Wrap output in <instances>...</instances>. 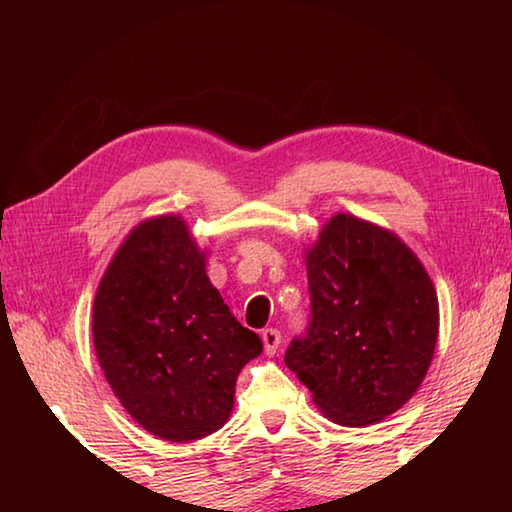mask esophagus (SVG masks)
I'll return each instance as SVG.
<instances>
[{
    "mask_svg": "<svg viewBox=\"0 0 512 512\" xmlns=\"http://www.w3.org/2000/svg\"><path fill=\"white\" fill-rule=\"evenodd\" d=\"M262 341H264V352L268 354V357H273V354L277 352V348H280L282 336H280V332H277V329L268 327V329H264V332H262Z\"/></svg>",
    "mask_w": 512,
    "mask_h": 512,
    "instance_id": "obj_1",
    "label": "esophagus"
}]
</instances>
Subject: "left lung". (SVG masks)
Listing matches in <instances>:
<instances>
[{"instance_id":"left-lung-1","label":"left lung","mask_w":512,"mask_h":512,"mask_svg":"<svg viewBox=\"0 0 512 512\" xmlns=\"http://www.w3.org/2000/svg\"><path fill=\"white\" fill-rule=\"evenodd\" d=\"M311 318L284 363L343 427H366L411 400L438 341V296L404 241L336 214L307 250Z\"/></svg>"}]
</instances>
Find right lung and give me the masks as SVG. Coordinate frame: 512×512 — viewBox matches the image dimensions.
<instances>
[{"label": "right lung", "mask_w": 512, "mask_h": 512, "mask_svg": "<svg viewBox=\"0 0 512 512\" xmlns=\"http://www.w3.org/2000/svg\"><path fill=\"white\" fill-rule=\"evenodd\" d=\"M92 336L121 406L171 443L219 431L241 368L262 354V339L230 314L176 214L142 221L119 246L94 298Z\"/></svg>", "instance_id": "1"}]
</instances>
